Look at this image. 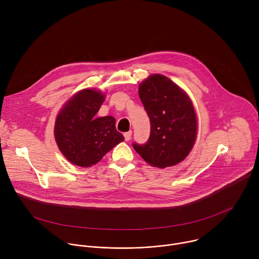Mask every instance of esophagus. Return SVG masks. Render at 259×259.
I'll use <instances>...</instances> for the list:
<instances>
[{"instance_id":"obj_1","label":"esophagus","mask_w":259,"mask_h":259,"mask_svg":"<svg viewBox=\"0 0 259 259\" xmlns=\"http://www.w3.org/2000/svg\"><path fill=\"white\" fill-rule=\"evenodd\" d=\"M131 136H132V131H128V132L124 133V137H125L126 141H129L131 139Z\"/></svg>"}]
</instances>
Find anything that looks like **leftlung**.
<instances>
[{
    "mask_svg": "<svg viewBox=\"0 0 259 259\" xmlns=\"http://www.w3.org/2000/svg\"><path fill=\"white\" fill-rule=\"evenodd\" d=\"M139 97L151 121V135L144 144L132 145L151 166L166 168L183 161L197 137V116L192 100L163 75H152L140 83Z\"/></svg>",
    "mask_w": 259,
    "mask_h": 259,
    "instance_id": "obj_1",
    "label": "left lung"
}]
</instances>
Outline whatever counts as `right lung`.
I'll list each match as a JSON object with an SVG mask.
<instances>
[{
    "label": "right lung",
    "mask_w": 259,
    "mask_h": 259,
    "mask_svg": "<svg viewBox=\"0 0 259 259\" xmlns=\"http://www.w3.org/2000/svg\"><path fill=\"white\" fill-rule=\"evenodd\" d=\"M104 98L100 91L81 90L64 104L56 118V143L73 165L90 167L124 140L114 117H95Z\"/></svg>",
    "instance_id": "add662e5"
}]
</instances>
